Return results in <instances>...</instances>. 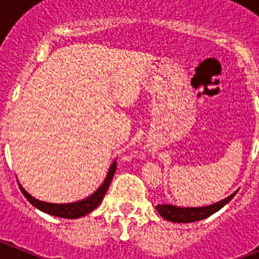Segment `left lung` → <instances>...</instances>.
<instances>
[{"label": "left lung", "instance_id": "1", "mask_svg": "<svg viewBox=\"0 0 259 259\" xmlns=\"http://www.w3.org/2000/svg\"><path fill=\"white\" fill-rule=\"evenodd\" d=\"M236 193L237 191L231 194V196H228L227 198H224V200L219 201V202L212 203V205H209V206L180 207L163 203V205H157L155 209H157V211L159 212L162 218L167 219V221L174 222V223H192V222L202 221V219L207 218V217L212 215L218 210H221L224 205H227L235 197Z\"/></svg>", "mask_w": 259, "mask_h": 259}]
</instances>
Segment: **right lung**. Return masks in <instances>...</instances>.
<instances>
[{"mask_svg": "<svg viewBox=\"0 0 259 259\" xmlns=\"http://www.w3.org/2000/svg\"><path fill=\"white\" fill-rule=\"evenodd\" d=\"M116 170V162L114 161L111 163L109 168V172H107L106 178H105L104 183L101 184V187L97 189L93 194H91L89 197L84 198L81 201H76V202L71 203H50V202H44V201L36 200L35 197H32L31 194L27 193L24 191L22 185L19 184V188L22 191V193L24 194V197L29 201V202L33 205L35 207H37L41 211L47 212V214L54 215V217H59V218H66V219H76L80 217H84V215L89 214L91 211L96 209V207L101 203V201L104 200V196L106 193V191L109 189V185L111 183L114 174Z\"/></svg>", "mask_w": 259, "mask_h": 259, "instance_id": "right-lung-1", "label": "right lung"}]
</instances>
